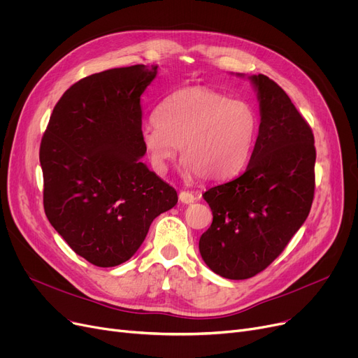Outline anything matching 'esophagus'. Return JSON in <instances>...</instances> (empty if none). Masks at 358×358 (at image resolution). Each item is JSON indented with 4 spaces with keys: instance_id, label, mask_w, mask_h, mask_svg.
I'll list each match as a JSON object with an SVG mask.
<instances>
[{
    "instance_id": "esophagus-1",
    "label": "esophagus",
    "mask_w": 358,
    "mask_h": 358,
    "mask_svg": "<svg viewBox=\"0 0 358 358\" xmlns=\"http://www.w3.org/2000/svg\"><path fill=\"white\" fill-rule=\"evenodd\" d=\"M178 197H180V201L184 204H190L196 200V196L192 192H181Z\"/></svg>"
}]
</instances>
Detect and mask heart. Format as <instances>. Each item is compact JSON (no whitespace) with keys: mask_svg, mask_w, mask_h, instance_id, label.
<instances>
[{"mask_svg":"<svg viewBox=\"0 0 358 358\" xmlns=\"http://www.w3.org/2000/svg\"><path fill=\"white\" fill-rule=\"evenodd\" d=\"M257 131L258 115L248 101L196 85L168 96L143 124L141 141L158 174L180 148L185 174L222 180L245 164Z\"/></svg>","mask_w":358,"mask_h":358,"instance_id":"heart-1","label":"heart"}]
</instances>
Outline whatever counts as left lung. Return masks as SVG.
<instances>
[{"mask_svg": "<svg viewBox=\"0 0 358 358\" xmlns=\"http://www.w3.org/2000/svg\"><path fill=\"white\" fill-rule=\"evenodd\" d=\"M248 78L261 116L251 159L239 177L203 194L213 222L199 241L200 255L229 280L254 277L271 264L305 223L315 192L310 126L273 80Z\"/></svg>", "mask_w": 358, "mask_h": 358, "instance_id": "left-lung-1", "label": "left lung"}]
</instances>
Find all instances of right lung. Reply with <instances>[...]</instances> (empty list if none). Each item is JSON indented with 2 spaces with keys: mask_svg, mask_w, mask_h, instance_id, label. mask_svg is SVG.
I'll return each instance as SVG.
<instances>
[{
  "mask_svg": "<svg viewBox=\"0 0 358 358\" xmlns=\"http://www.w3.org/2000/svg\"><path fill=\"white\" fill-rule=\"evenodd\" d=\"M157 65L92 73L56 103L41 143L45 213L80 257L115 267L134 255L177 192L141 161V96Z\"/></svg>",
  "mask_w": 358,
  "mask_h": 358,
  "instance_id": "add662e5",
  "label": "right lung"
}]
</instances>
